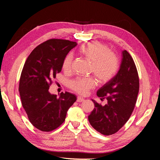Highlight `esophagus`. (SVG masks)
<instances>
[{
  "mask_svg": "<svg viewBox=\"0 0 160 160\" xmlns=\"http://www.w3.org/2000/svg\"><path fill=\"white\" fill-rule=\"evenodd\" d=\"M85 101V99L82 98V97H80V96L77 97V102H83V101Z\"/></svg>",
  "mask_w": 160,
  "mask_h": 160,
  "instance_id": "34e87169",
  "label": "esophagus"
}]
</instances>
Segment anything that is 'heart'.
Masks as SVG:
<instances>
[{"label":"heart","instance_id":"heart-1","mask_svg":"<svg viewBox=\"0 0 160 160\" xmlns=\"http://www.w3.org/2000/svg\"><path fill=\"white\" fill-rule=\"evenodd\" d=\"M79 53L85 59L91 62V72L100 83H106L118 73L119 62L118 57L110 52L108 46L99 42H92L80 47ZM72 61L71 54L67 55L62 62V67L65 71L71 69ZM95 79L93 77L77 78L71 82V88L81 94H86L95 86Z\"/></svg>","mask_w":160,"mask_h":160}]
</instances>
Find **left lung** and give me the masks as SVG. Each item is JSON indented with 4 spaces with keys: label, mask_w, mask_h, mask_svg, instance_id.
Wrapping results in <instances>:
<instances>
[{
    "label": "left lung",
    "mask_w": 160,
    "mask_h": 160,
    "mask_svg": "<svg viewBox=\"0 0 160 160\" xmlns=\"http://www.w3.org/2000/svg\"><path fill=\"white\" fill-rule=\"evenodd\" d=\"M139 88L136 66L132 56L124 50L118 73L97 91V95L101 100L107 99L108 103L103 106L92 99L95 108L88 116L91 126L105 135L118 132L133 112Z\"/></svg>",
    "instance_id": "left-lung-1"
}]
</instances>
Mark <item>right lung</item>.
<instances>
[{"instance_id": "right-lung-1", "label": "right lung", "mask_w": 160, "mask_h": 160, "mask_svg": "<svg viewBox=\"0 0 160 160\" xmlns=\"http://www.w3.org/2000/svg\"><path fill=\"white\" fill-rule=\"evenodd\" d=\"M77 43L52 38L37 46L28 57L19 81L22 105L30 122L42 132H51L64 122L76 100L69 92L59 96L49 93L56 74L61 71L65 56Z\"/></svg>"}]
</instances>
